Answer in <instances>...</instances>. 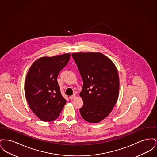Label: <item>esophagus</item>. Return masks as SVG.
<instances>
[{
	"instance_id": "1",
	"label": "esophagus",
	"mask_w": 157,
	"mask_h": 157,
	"mask_svg": "<svg viewBox=\"0 0 157 157\" xmlns=\"http://www.w3.org/2000/svg\"><path fill=\"white\" fill-rule=\"evenodd\" d=\"M75 97H76L75 95H72V96H70V97H69V99H70L71 100H72V99H75Z\"/></svg>"
}]
</instances>
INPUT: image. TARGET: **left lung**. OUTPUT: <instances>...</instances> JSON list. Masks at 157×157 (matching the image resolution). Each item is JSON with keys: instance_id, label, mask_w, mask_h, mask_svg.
<instances>
[{"instance_id": "1", "label": "left lung", "mask_w": 157, "mask_h": 157, "mask_svg": "<svg viewBox=\"0 0 157 157\" xmlns=\"http://www.w3.org/2000/svg\"><path fill=\"white\" fill-rule=\"evenodd\" d=\"M83 79L79 95L83 105L79 111L83 119L98 123L112 111L118 100L120 79L111 60L99 52L74 53Z\"/></svg>"}]
</instances>
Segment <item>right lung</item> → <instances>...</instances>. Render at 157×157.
Masks as SVG:
<instances>
[{
  "mask_svg": "<svg viewBox=\"0 0 157 157\" xmlns=\"http://www.w3.org/2000/svg\"><path fill=\"white\" fill-rule=\"evenodd\" d=\"M65 53L37 59L26 75L25 93L31 110L42 121L56 120L67 102L60 93L57 77L69 61Z\"/></svg>",
  "mask_w": 157,
  "mask_h": 157,
  "instance_id": "add662e5",
  "label": "right lung"
}]
</instances>
